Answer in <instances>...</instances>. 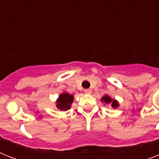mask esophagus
Segmentation results:
<instances>
[{
    "instance_id": "34e87169",
    "label": "esophagus",
    "mask_w": 159,
    "mask_h": 159,
    "mask_svg": "<svg viewBox=\"0 0 159 159\" xmlns=\"http://www.w3.org/2000/svg\"><path fill=\"white\" fill-rule=\"evenodd\" d=\"M84 93H85V94H87V95L92 94V90H91V89L84 90Z\"/></svg>"
}]
</instances>
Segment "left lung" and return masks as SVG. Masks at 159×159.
<instances>
[{
  "mask_svg": "<svg viewBox=\"0 0 159 159\" xmlns=\"http://www.w3.org/2000/svg\"><path fill=\"white\" fill-rule=\"evenodd\" d=\"M101 102L103 103L104 102L105 105H111L112 106V108L116 109L117 107H119L120 104H119V102L115 99H112L110 96L108 95H105L104 97H102V99H101Z\"/></svg>",
  "mask_w": 159,
  "mask_h": 159,
  "instance_id": "8db88e82",
  "label": "left lung"
}]
</instances>
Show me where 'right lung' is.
<instances>
[{
    "label": "right lung",
    "mask_w": 159,
    "mask_h": 159,
    "mask_svg": "<svg viewBox=\"0 0 159 159\" xmlns=\"http://www.w3.org/2000/svg\"><path fill=\"white\" fill-rule=\"evenodd\" d=\"M74 97L73 95L69 94L68 92H62L56 101V107L60 111H66L69 110L73 102Z\"/></svg>",
    "instance_id": "add662e5"
}]
</instances>
